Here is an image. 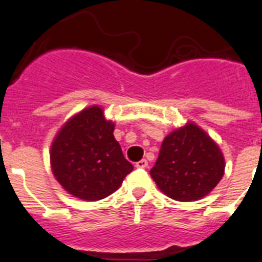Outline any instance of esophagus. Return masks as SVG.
Returning a JSON list of instances; mask_svg holds the SVG:
<instances>
[{"label": "esophagus", "instance_id": "obj_1", "mask_svg": "<svg viewBox=\"0 0 262 262\" xmlns=\"http://www.w3.org/2000/svg\"><path fill=\"white\" fill-rule=\"evenodd\" d=\"M148 166V161L146 160H140L138 162H136V168H146Z\"/></svg>", "mask_w": 262, "mask_h": 262}]
</instances>
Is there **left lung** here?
I'll list each match as a JSON object with an SVG mask.
<instances>
[{"label":"left lung","mask_w":262,"mask_h":262,"mask_svg":"<svg viewBox=\"0 0 262 262\" xmlns=\"http://www.w3.org/2000/svg\"><path fill=\"white\" fill-rule=\"evenodd\" d=\"M225 158L219 145L194 122L169 133L162 141L151 179L176 201H197L223 179Z\"/></svg>","instance_id":"1"}]
</instances>
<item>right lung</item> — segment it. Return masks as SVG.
Returning a JSON list of instances; mask_svg holds the SVG:
<instances>
[{
  "instance_id": "add662e5",
  "label": "right lung",
  "mask_w": 262,
  "mask_h": 262,
  "mask_svg": "<svg viewBox=\"0 0 262 262\" xmlns=\"http://www.w3.org/2000/svg\"><path fill=\"white\" fill-rule=\"evenodd\" d=\"M114 122L98 105L62 125L50 146L53 176L69 194L85 201L111 195L133 170L113 136Z\"/></svg>"
}]
</instances>
